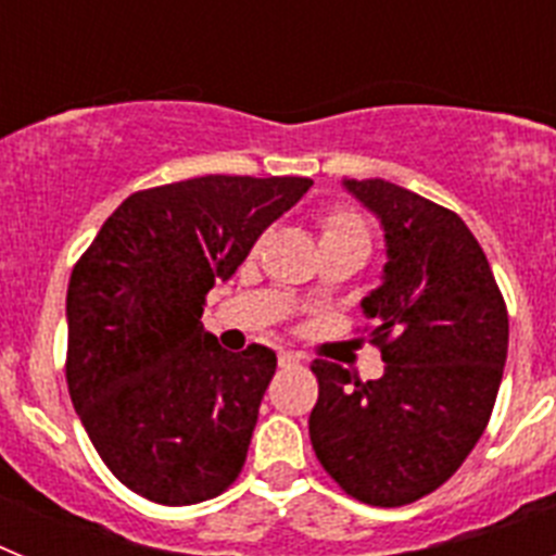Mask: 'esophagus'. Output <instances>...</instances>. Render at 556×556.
<instances>
[{"label":"esophagus","instance_id":"obj_1","mask_svg":"<svg viewBox=\"0 0 556 556\" xmlns=\"http://www.w3.org/2000/svg\"><path fill=\"white\" fill-rule=\"evenodd\" d=\"M278 365L281 367H294V365H301V356L292 351H281L278 353Z\"/></svg>","mask_w":556,"mask_h":556}]
</instances>
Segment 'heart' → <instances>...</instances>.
<instances>
[{"label":"heart","instance_id":"b5f03b06","mask_svg":"<svg viewBox=\"0 0 556 556\" xmlns=\"http://www.w3.org/2000/svg\"><path fill=\"white\" fill-rule=\"evenodd\" d=\"M356 244V248H370V230H367L365 219L358 217L351 208H337L323 219V244Z\"/></svg>","mask_w":556,"mask_h":556}]
</instances>
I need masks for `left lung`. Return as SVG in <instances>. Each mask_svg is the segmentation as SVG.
Returning a JSON list of instances; mask_svg holds the SVG:
<instances>
[{"label":"left lung","mask_w":556,"mask_h":556,"mask_svg":"<svg viewBox=\"0 0 556 556\" xmlns=\"http://www.w3.org/2000/svg\"><path fill=\"white\" fill-rule=\"evenodd\" d=\"M384 228L381 287L362 301L384 376L314 358L312 448L353 498L404 507L456 473L488 429L509 317L488 255L454 211L390 180H342Z\"/></svg>","instance_id":"1"}]
</instances>
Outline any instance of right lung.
<instances>
[{
    "label": "right lung",
    "instance_id": "add662e5",
    "mask_svg": "<svg viewBox=\"0 0 556 556\" xmlns=\"http://www.w3.org/2000/svg\"><path fill=\"white\" fill-rule=\"evenodd\" d=\"M308 186L205 175L136 191L72 269L68 395L132 493L189 507L242 470L278 358L264 345L225 351L200 317L211 287Z\"/></svg>",
    "mask_w": 556,
    "mask_h": 556
}]
</instances>
